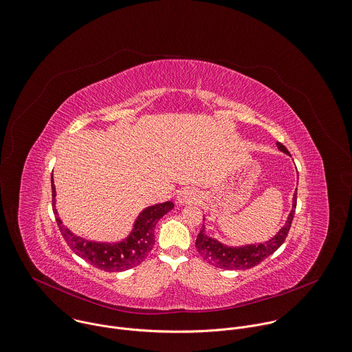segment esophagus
<instances>
[{"label":"esophagus","instance_id":"1","mask_svg":"<svg viewBox=\"0 0 352 352\" xmlns=\"http://www.w3.org/2000/svg\"><path fill=\"white\" fill-rule=\"evenodd\" d=\"M199 199V192L198 190L195 188H191V187H187V188H183L179 191L177 197H176V201L177 204L180 205H187V204H194Z\"/></svg>","mask_w":352,"mask_h":352}]
</instances>
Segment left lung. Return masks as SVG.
<instances>
[{
  "label": "left lung",
  "mask_w": 352,
  "mask_h": 352,
  "mask_svg": "<svg viewBox=\"0 0 352 352\" xmlns=\"http://www.w3.org/2000/svg\"><path fill=\"white\" fill-rule=\"evenodd\" d=\"M276 146H278L279 151L290 155L287 148L282 143L278 142ZM296 195H297V188L293 194L292 210L289 212L285 224L268 241L258 242V243H248V245H241V246H228V245H224L220 241L209 236L206 234V227L204 224L197 236V241H195V248H197L198 253L204 257V260L206 263H209L217 268H223V270H248V268L257 265L264 258L271 256L285 242L286 235L290 230L294 210H296V202H297Z\"/></svg>",
  "instance_id": "1"
}]
</instances>
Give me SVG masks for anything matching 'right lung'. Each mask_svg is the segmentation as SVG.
I'll list each match as a JSON object with an SVG mask.
<instances>
[{
	"label": "right lung",
	"mask_w": 352,
	"mask_h": 352,
	"mask_svg": "<svg viewBox=\"0 0 352 352\" xmlns=\"http://www.w3.org/2000/svg\"><path fill=\"white\" fill-rule=\"evenodd\" d=\"M51 179L54 213L65 241L77 256H80L89 264L95 265L96 268H100L107 272H120L139 265L154 246L155 224L175 206L172 201H165L144 208L136 217L132 231L121 241H91L80 235H76L73 231H70V228H67L63 224L56 209V188L54 183V175Z\"/></svg>",
	"instance_id": "1"
}]
</instances>
